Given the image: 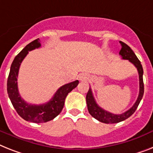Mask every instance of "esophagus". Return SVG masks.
<instances>
[{
	"label": "esophagus",
	"mask_w": 153,
	"mask_h": 153,
	"mask_svg": "<svg viewBox=\"0 0 153 153\" xmlns=\"http://www.w3.org/2000/svg\"><path fill=\"white\" fill-rule=\"evenodd\" d=\"M88 79V76L85 74H81L79 75V81H84Z\"/></svg>",
	"instance_id": "esophagus-1"
}]
</instances>
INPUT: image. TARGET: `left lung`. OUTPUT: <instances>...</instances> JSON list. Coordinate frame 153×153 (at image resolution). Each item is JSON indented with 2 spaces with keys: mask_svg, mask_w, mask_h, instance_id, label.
<instances>
[{
  "mask_svg": "<svg viewBox=\"0 0 153 153\" xmlns=\"http://www.w3.org/2000/svg\"><path fill=\"white\" fill-rule=\"evenodd\" d=\"M121 45V49L120 51V55H121L122 59L129 60L137 68L138 75H139V94L137 98V101L134 105L131 107L130 109L126 111L125 113L122 114H113L108 111L105 110L103 108L98 106L92 94L91 89L89 88V91H88L87 96H86V102H87V105H88V112L91 115L92 117L100 121L102 123H117L121 122V121L125 120L127 118H129L131 115L133 114L135 110L137 109L140 102L142 100L144 94V83H143V68L141 64V62L138 60L135 54L131 50V48L125 43L120 41Z\"/></svg>",
  "mask_w": 153,
  "mask_h": 153,
  "instance_id": "8db88e82",
  "label": "left lung"
}]
</instances>
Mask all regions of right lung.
<instances>
[{"label":"right lung","mask_w":153,"mask_h":153,"mask_svg":"<svg viewBox=\"0 0 153 153\" xmlns=\"http://www.w3.org/2000/svg\"><path fill=\"white\" fill-rule=\"evenodd\" d=\"M41 45L40 43V39L37 38L26 45L16 55L11 63L7 82V91L8 97L18 114L25 120L38 123H45L51 120L61 113L67 94L79 84L78 80H75L62 86L55 92V94H54L51 100L45 104L32 105L25 102L21 98L18 90L17 78L20 65L29 51L38 48Z\"/></svg>","instance_id":"add662e5"}]
</instances>
